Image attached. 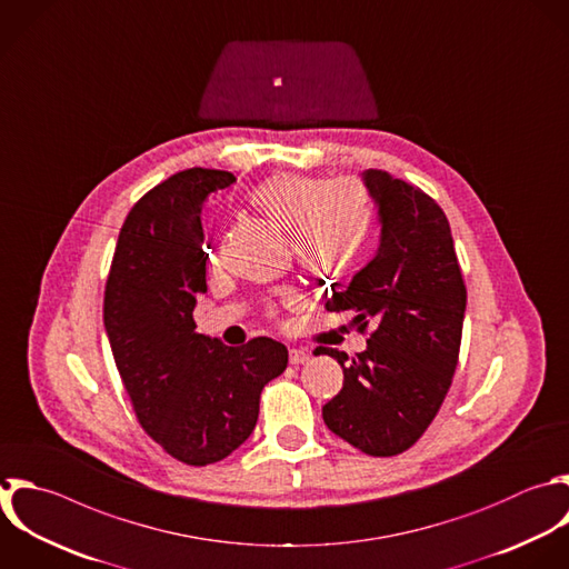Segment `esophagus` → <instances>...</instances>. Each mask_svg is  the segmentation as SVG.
Masks as SVG:
<instances>
[{
	"instance_id": "obj_1",
	"label": "esophagus",
	"mask_w": 569,
	"mask_h": 569,
	"mask_svg": "<svg viewBox=\"0 0 569 569\" xmlns=\"http://www.w3.org/2000/svg\"><path fill=\"white\" fill-rule=\"evenodd\" d=\"M309 360V351H305V349H289V362L291 365H305Z\"/></svg>"
}]
</instances>
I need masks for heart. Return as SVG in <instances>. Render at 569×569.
<instances>
[{
  "mask_svg": "<svg viewBox=\"0 0 569 569\" xmlns=\"http://www.w3.org/2000/svg\"><path fill=\"white\" fill-rule=\"evenodd\" d=\"M249 204L289 233L293 256L311 273H336L362 251L373 207L356 178H318L278 173L249 193Z\"/></svg>",
  "mask_w": 569,
  "mask_h": 569,
  "instance_id": "heart-1",
  "label": "heart"
}]
</instances>
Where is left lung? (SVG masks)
Masks as SVG:
<instances>
[{"label":"left lung","mask_w":569,"mask_h":569,"mask_svg":"<svg viewBox=\"0 0 569 569\" xmlns=\"http://www.w3.org/2000/svg\"><path fill=\"white\" fill-rule=\"evenodd\" d=\"M378 204V253L331 293L327 311H351L358 331L373 327L367 349L336 358L345 380L322 407L325 425L369 456L409 449L436 418L460 351L467 289L442 209L387 171L362 173Z\"/></svg>","instance_id":"obj_1"}]
</instances>
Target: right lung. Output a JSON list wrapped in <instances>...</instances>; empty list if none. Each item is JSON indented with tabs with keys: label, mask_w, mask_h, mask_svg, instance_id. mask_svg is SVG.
Instances as JSON below:
<instances>
[{
	"label": "right lung",
	"mask_w": 569,
	"mask_h": 569,
	"mask_svg": "<svg viewBox=\"0 0 569 569\" xmlns=\"http://www.w3.org/2000/svg\"><path fill=\"white\" fill-rule=\"evenodd\" d=\"M233 182L229 171L196 167L142 196L122 224L104 291L107 336L140 425L196 467L251 436L260 393L289 360L287 347L264 336L227 347L196 331L209 258L200 211Z\"/></svg>",
	"instance_id": "right-lung-1"
}]
</instances>
